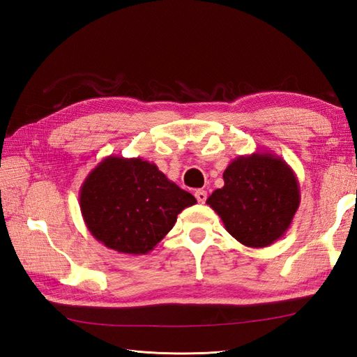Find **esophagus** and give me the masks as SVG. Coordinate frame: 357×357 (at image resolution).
Listing matches in <instances>:
<instances>
[{"instance_id":"esophagus-1","label":"esophagus","mask_w":357,"mask_h":357,"mask_svg":"<svg viewBox=\"0 0 357 357\" xmlns=\"http://www.w3.org/2000/svg\"><path fill=\"white\" fill-rule=\"evenodd\" d=\"M195 198L198 199V202L204 204V202H205V199H207V192L202 190V189H198V190L195 192Z\"/></svg>"}]
</instances>
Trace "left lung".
Wrapping results in <instances>:
<instances>
[{
	"instance_id": "8db88e82",
	"label": "left lung",
	"mask_w": 357,
	"mask_h": 357,
	"mask_svg": "<svg viewBox=\"0 0 357 357\" xmlns=\"http://www.w3.org/2000/svg\"><path fill=\"white\" fill-rule=\"evenodd\" d=\"M223 181L207 204L236 241L261 248L282 238L301 202L298 178L286 160L269 152L238 156L226 167Z\"/></svg>"
}]
</instances>
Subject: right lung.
Returning a JSON list of instances; mask_svg holds the SVG:
<instances>
[{"instance_id":"add662e5","label":"right lung","mask_w":357,"mask_h":357,"mask_svg":"<svg viewBox=\"0 0 357 357\" xmlns=\"http://www.w3.org/2000/svg\"><path fill=\"white\" fill-rule=\"evenodd\" d=\"M83 220L96 241L125 255H147L197 204L153 162L107 156L80 188Z\"/></svg>"}]
</instances>
